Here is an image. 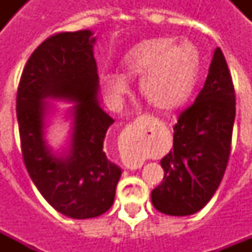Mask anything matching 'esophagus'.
<instances>
[{
    "instance_id": "34e87169",
    "label": "esophagus",
    "mask_w": 252,
    "mask_h": 252,
    "mask_svg": "<svg viewBox=\"0 0 252 252\" xmlns=\"http://www.w3.org/2000/svg\"><path fill=\"white\" fill-rule=\"evenodd\" d=\"M148 119H150V117H148ZM128 163L131 164V166H133V167H140V164H142V163H136V164H132V163H131V162H128Z\"/></svg>"
}]
</instances>
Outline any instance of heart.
I'll return each instance as SVG.
<instances>
[{
	"mask_svg": "<svg viewBox=\"0 0 252 252\" xmlns=\"http://www.w3.org/2000/svg\"><path fill=\"white\" fill-rule=\"evenodd\" d=\"M121 66L126 75L137 77L140 92L150 104L171 110L185 102L194 88L201 68L198 47L175 37L147 39L126 52ZM99 85L113 102L128 92V81L120 74H102Z\"/></svg>",
	"mask_w": 252,
	"mask_h": 252,
	"instance_id": "1",
	"label": "heart"
}]
</instances>
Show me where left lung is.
Returning a JSON list of instances; mask_svg holds the SVG:
<instances>
[{
    "label": "left lung",
    "mask_w": 252,
    "mask_h": 252,
    "mask_svg": "<svg viewBox=\"0 0 252 252\" xmlns=\"http://www.w3.org/2000/svg\"><path fill=\"white\" fill-rule=\"evenodd\" d=\"M235 113L232 78L217 47L204 88L178 117L173 150L160 160L163 181L151 191L155 209L189 216L209 202L227 169Z\"/></svg>",
    "instance_id": "1"
}]
</instances>
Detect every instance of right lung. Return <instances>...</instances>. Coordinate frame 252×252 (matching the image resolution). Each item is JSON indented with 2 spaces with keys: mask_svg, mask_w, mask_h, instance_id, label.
<instances>
[{
  "mask_svg": "<svg viewBox=\"0 0 252 252\" xmlns=\"http://www.w3.org/2000/svg\"><path fill=\"white\" fill-rule=\"evenodd\" d=\"M89 30L62 32L41 43L21 74L16 110L21 151L31 180L50 205L71 219L109 209L121 169L106 158L104 142L113 119L98 102L99 81ZM47 99L72 102L69 146L55 154L46 144Z\"/></svg>",
  "mask_w": 252,
  "mask_h": 252,
  "instance_id": "obj_1",
  "label": "right lung"
}]
</instances>
